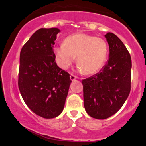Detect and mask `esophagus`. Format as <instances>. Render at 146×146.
<instances>
[{"mask_svg": "<svg viewBox=\"0 0 146 146\" xmlns=\"http://www.w3.org/2000/svg\"><path fill=\"white\" fill-rule=\"evenodd\" d=\"M70 80L72 81H74V80H75L76 79V78H78V77L77 76H74V75H73V74H70Z\"/></svg>", "mask_w": 146, "mask_h": 146, "instance_id": "34e87169", "label": "esophagus"}]
</instances>
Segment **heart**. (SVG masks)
Returning a JSON list of instances; mask_svg holds the SVG:
<instances>
[{
	"label": "heart",
	"instance_id": "b5f03b06",
	"mask_svg": "<svg viewBox=\"0 0 146 146\" xmlns=\"http://www.w3.org/2000/svg\"><path fill=\"white\" fill-rule=\"evenodd\" d=\"M57 64L62 69H67L77 56L78 69L89 74L100 70L106 60L108 45L102 38L80 33L69 36L54 48Z\"/></svg>",
	"mask_w": 146,
	"mask_h": 146
}]
</instances>
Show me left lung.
Masks as SVG:
<instances>
[{
	"mask_svg": "<svg viewBox=\"0 0 146 146\" xmlns=\"http://www.w3.org/2000/svg\"><path fill=\"white\" fill-rule=\"evenodd\" d=\"M110 54L100 72L82 80L84 104L90 116L108 118L122 107L131 90V60L120 39L108 33Z\"/></svg>",
	"mask_w": 146,
	"mask_h": 146,
	"instance_id": "obj_1",
	"label": "left lung"
}]
</instances>
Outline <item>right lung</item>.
<instances>
[{"label": "right lung", "instance_id": "right-lung-1", "mask_svg": "<svg viewBox=\"0 0 146 146\" xmlns=\"http://www.w3.org/2000/svg\"><path fill=\"white\" fill-rule=\"evenodd\" d=\"M60 32L57 28L38 30L20 54V92L34 113L46 119L62 112L72 82L69 74L55 62L53 48Z\"/></svg>", "mask_w": 146, "mask_h": 146}]
</instances>
